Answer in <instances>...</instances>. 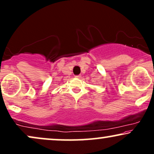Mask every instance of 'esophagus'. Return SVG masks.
Returning a JSON list of instances; mask_svg holds the SVG:
<instances>
[{
  "label": "esophagus",
  "instance_id": "1",
  "mask_svg": "<svg viewBox=\"0 0 154 154\" xmlns=\"http://www.w3.org/2000/svg\"><path fill=\"white\" fill-rule=\"evenodd\" d=\"M75 77H77V78H80V77H81V75H76Z\"/></svg>",
  "mask_w": 154,
  "mask_h": 154
}]
</instances>
